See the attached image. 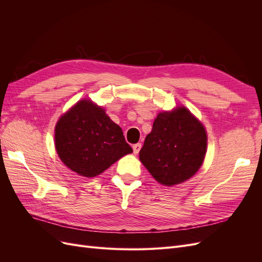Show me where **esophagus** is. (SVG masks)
Masks as SVG:
<instances>
[{"instance_id": "esophagus-1", "label": "esophagus", "mask_w": 262, "mask_h": 262, "mask_svg": "<svg viewBox=\"0 0 262 262\" xmlns=\"http://www.w3.org/2000/svg\"><path fill=\"white\" fill-rule=\"evenodd\" d=\"M141 147H142L141 143H137V144H134V145L132 146V148H133V153H134V154H138V153L140 152Z\"/></svg>"}]
</instances>
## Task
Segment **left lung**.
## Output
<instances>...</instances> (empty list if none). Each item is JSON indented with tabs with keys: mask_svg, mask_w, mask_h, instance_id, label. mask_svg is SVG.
I'll return each instance as SVG.
<instances>
[{
	"mask_svg": "<svg viewBox=\"0 0 262 262\" xmlns=\"http://www.w3.org/2000/svg\"><path fill=\"white\" fill-rule=\"evenodd\" d=\"M203 125L185 107L161 113L140 150V161L158 182L181 184L200 168L207 152Z\"/></svg>",
	"mask_w": 262,
	"mask_h": 262,
	"instance_id": "left-lung-1",
	"label": "left lung"
}]
</instances>
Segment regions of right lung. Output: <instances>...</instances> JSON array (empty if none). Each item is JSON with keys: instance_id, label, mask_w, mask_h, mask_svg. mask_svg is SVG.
I'll list each match as a JSON object with an SVG mask.
<instances>
[{"instance_id": "obj_1", "label": "right lung", "mask_w": 262, "mask_h": 262, "mask_svg": "<svg viewBox=\"0 0 262 262\" xmlns=\"http://www.w3.org/2000/svg\"><path fill=\"white\" fill-rule=\"evenodd\" d=\"M55 148L70 169L95 177L119 158L132 153L120 126L91 100H81L55 126Z\"/></svg>"}]
</instances>
